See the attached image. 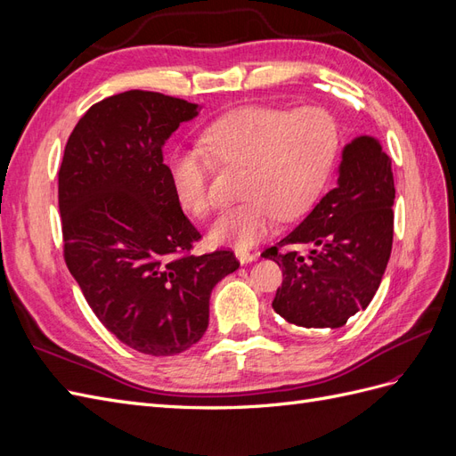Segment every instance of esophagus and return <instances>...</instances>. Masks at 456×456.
<instances>
[{
	"label": "esophagus",
	"mask_w": 456,
	"mask_h": 456,
	"mask_svg": "<svg viewBox=\"0 0 456 456\" xmlns=\"http://www.w3.org/2000/svg\"><path fill=\"white\" fill-rule=\"evenodd\" d=\"M236 256H238V260L241 262V265H249V262H253V260L258 258V253H249V251L240 249V251L236 253Z\"/></svg>",
	"instance_id": "esophagus-1"
}]
</instances>
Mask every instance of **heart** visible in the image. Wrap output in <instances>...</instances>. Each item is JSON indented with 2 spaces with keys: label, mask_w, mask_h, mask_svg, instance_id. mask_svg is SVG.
<instances>
[{
  "label": "heart",
  "mask_w": 456,
  "mask_h": 456,
  "mask_svg": "<svg viewBox=\"0 0 456 456\" xmlns=\"http://www.w3.org/2000/svg\"><path fill=\"white\" fill-rule=\"evenodd\" d=\"M200 150L176 148L167 158L173 194L184 211L207 218L215 209L211 161L243 167L245 198L216 220L215 243L251 247L283 216L305 215L320 198L338 150L337 123L320 106L287 112L273 106H245L218 118L201 134Z\"/></svg>",
  "instance_id": "b5f03b06"
}]
</instances>
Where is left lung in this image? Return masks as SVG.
Listing matches in <instances>:
<instances>
[{"instance_id":"1","label":"left lung","mask_w":456,"mask_h":456,"mask_svg":"<svg viewBox=\"0 0 456 456\" xmlns=\"http://www.w3.org/2000/svg\"><path fill=\"white\" fill-rule=\"evenodd\" d=\"M392 159L372 136L344 146L338 184L287 236L262 253L283 268L272 302L297 327L337 329L365 310L394 241ZM309 245L308 254L296 247Z\"/></svg>"}]
</instances>
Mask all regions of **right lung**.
Returning <instances> with one entry per match:
<instances>
[{
  "instance_id": "right-lung-1",
  "label": "right lung",
  "mask_w": 456,
  "mask_h": 456,
  "mask_svg": "<svg viewBox=\"0 0 456 456\" xmlns=\"http://www.w3.org/2000/svg\"><path fill=\"white\" fill-rule=\"evenodd\" d=\"M198 104L126 91L93 104L66 142L59 209L66 266L101 323L148 355L188 350L209 325L230 249L194 255L201 233L176 201L163 144Z\"/></svg>"
}]
</instances>
